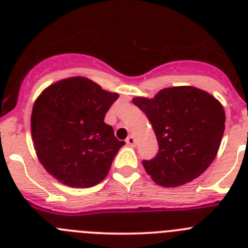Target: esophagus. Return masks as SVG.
I'll list each match as a JSON object with an SVG mask.
<instances>
[{"label": "esophagus", "mask_w": 248, "mask_h": 248, "mask_svg": "<svg viewBox=\"0 0 248 248\" xmlns=\"http://www.w3.org/2000/svg\"><path fill=\"white\" fill-rule=\"evenodd\" d=\"M126 144H128V145H130V146H134L135 145V139H134V137H133V135H129L128 138H126Z\"/></svg>", "instance_id": "obj_1"}]
</instances>
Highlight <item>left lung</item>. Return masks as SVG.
<instances>
[{
	"mask_svg": "<svg viewBox=\"0 0 248 248\" xmlns=\"http://www.w3.org/2000/svg\"><path fill=\"white\" fill-rule=\"evenodd\" d=\"M133 103L145 113L156 135V156L143 160L146 172L165 187L200 176L214 161L225 131V110L216 98L195 87H172L153 99Z\"/></svg>",
	"mask_w": 248,
	"mask_h": 248,
	"instance_id": "1",
	"label": "left lung"
}]
</instances>
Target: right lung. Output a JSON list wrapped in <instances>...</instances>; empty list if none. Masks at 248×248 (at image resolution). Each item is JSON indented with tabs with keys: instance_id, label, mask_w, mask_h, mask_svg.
I'll use <instances>...</instances> for the list:
<instances>
[{
	"instance_id": "add662e5",
	"label": "right lung",
	"mask_w": 248,
	"mask_h": 248,
	"mask_svg": "<svg viewBox=\"0 0 248 248\" xmlns=\"http://www.w3.org/2000/svg\"><path fill=\"white\" fill-rule=\"evenodd\" d=\"M118 99L84 77L49 85L37 98L31 131L37 156L58 181L71 187H92L104 180L124 145L104 117Z\"/></svg>"
}]
</instances>
